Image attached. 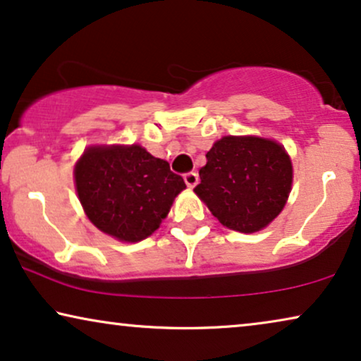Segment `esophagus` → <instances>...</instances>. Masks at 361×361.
<instances>
[{
  "label": "esophagus",
  "instance_id": "1",
  "mask_svg": "<svg viewBox=\"0 0 361 361\" xmlns=\"http://www.w3.org/2000/svg\"><path fill=\"white\" fill-rule=\"evenodd\" d=\"M184 180L189 189H194V187L199 184V176H197L195 172H189V174L184 176Z\"/></svg>",
  "mask_w": 361,
  "mask_h": 361
}]
</instances>
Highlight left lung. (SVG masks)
<instances>
[{"label":"left lung","instance_id":"8db88e82","mask_svg":"<svg viewBox=\"0 0 361 361\" xmlns=\"http://www.w3.org/2000/svg\"><path fill=\"white\" fill-rule=\"evenodd\" d=\"M194 192L212 215L240 233L263 230L293 190V161L284 146L256 135L224 136L207 152Z\"/></svg>","mask_w":361,"mask_h":361}]
</instances>
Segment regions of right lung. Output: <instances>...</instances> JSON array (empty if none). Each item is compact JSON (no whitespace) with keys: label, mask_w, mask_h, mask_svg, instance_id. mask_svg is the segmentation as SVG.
<instances>
[{"label":"right lung","mask_w":361,"mask_h":361,"mask_svg":"<svg viewBox=\"0 0 361 361\" xmlns=\"http://www.w3.org/2000/svg\"><path fill=\"white\" fill-rule=\"evenodd\" d=\"M73 184L87 219L123 243L154 233L185 189L169 162L136 142L85 147L73 166Z\"/></svg>","instance_id":"right-lung-1"}]
</instances>
